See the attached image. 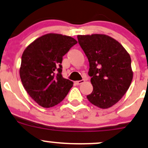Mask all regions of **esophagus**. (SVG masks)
Segmentation results:
<instances>
[{
	"label": "esophagus",
	"mask_w": 148,
	"mask_h": 148,
	"mask_svg": "<svg viewBox=\"0 0 148 148\" xmlns=\"http://www.w3.org/2000/svg\"><path fill=\"white\" fill-rule=\"evenodd\" d=\"M84 79H82V80H81V81H75V84H76V85H81V84H82L83 83H84Z\"/></svg>",
	"instance_id": "obj_1"
}]
</instances>
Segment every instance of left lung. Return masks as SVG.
<instances>
[{"label": "left lung", "instance_id": "1", "mask_svg": "<svg viewBox=\"0 0 148 148\" xmlns=\"http://www.w3.org/2000/svg\"><path fill=\"white\" fill-rule=\"evenodd\" d=\"M77 38L89 61L93 90L87 95L88 101L101 108H110L123 97L132 83L130 54L108 35L93 34Z\"/></svg>", "mask_w": 148, "mask_h": 148}]
</instances>
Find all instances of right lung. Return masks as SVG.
Here are the masks:
<instances>
[{"label":"right lung","mask_w":148,"mask_h":148,"mask_svg":"<svg viewBox=\"0 0 148 148\" xmlns=\"http://www.w3.org/2000/svg\"><path fill=\"white\" fill-rule=\"evenodd\" d=\"M77 41L49 33L39 37L22 54L19 74L28 94L40 106L50 108L61 102L73 82L62 76V57Z\"/></svg>","instance_id":"obj_1"}]
</instances>
